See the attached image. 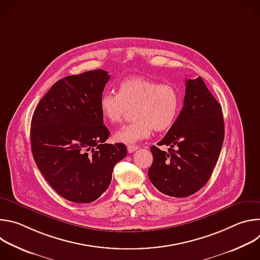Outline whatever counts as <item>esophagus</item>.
Segmentation results:
<instances>
[{
    "label": "esophagus",
    "mask_w": 260,
    "mask_h": 260,
    "mask_svg": "<svg viewBox=\"0 0 260 260\" xmlns=\"http://www.w3.org/2000/svg\"><path fill=\"white\" fill-rule=\"evenodd\" d=\"M137 149H139V146H135V145H128V146H127V151H128V153H133V152H135Z\"/></svg>",
    "instance_id": "obj_1"
}]
</instances>
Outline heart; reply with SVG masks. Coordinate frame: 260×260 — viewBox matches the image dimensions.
Instances as JSON below:
<instances>
[{"label": "heart", "mask_w": 260, "mask_h": 260, "mask_svg": "<svg viewBox=\"0 0 260 260\" xmlns=\"http://www.w3.org/2000/svg\"><path fill=\"white\" fill-rule=\"evenodd\" d=\"M182 104L179 89L173 84L159 82L143 76L122 80L117 94L106 91L100 99V110L106 121L120 123L127 109H133L134 121L115 134L118 142L132 144L150 136L152 129L165 132L176 121Z\"/></svg>", "instance_id": "b5f03b06"}]
</instances>
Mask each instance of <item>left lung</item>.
<instances>
[{
    "label": "left lung",
    "mask_w": 260,
    "mask_h": 260,
    "mask_svg": "<svg viewBox=\"0 0 260 260\" xmlns=\"http://www.w3.org/2000/svg\"><path fill=\"white\" fill-rule=\"evenodd\" d=\"M224 140L221 105L202 77L186 80L181 112L158 146H151L153 162L148 170L153 186L166 196L186 198L210 179Z\"/></svg>",
    "instance_id": "obj_1"
}]
</instances>
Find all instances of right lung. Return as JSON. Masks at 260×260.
<instances>
[{
    "mask_svg": "<svg viewBox=\"0 0 260 260\" xmlns=\"http://www.w3.org/2000/svg\"><path fill=\"white\" fill-rule=\"evenodd\" d=\"M110 75L92 70L54 83L35 109L30 146L50 186L78 204L98 200L109 187L115 165L127 154L122 143L107 144L100 99Z\"/></svg>",
    "mask_w": 260,
    "mask_h": 260,
    "instance_id": "1",
    "label": "right lung"
}]
</instances>
